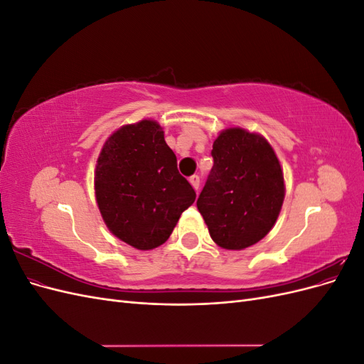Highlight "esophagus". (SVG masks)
I'll return each mask as SVG.
<instances>
[{
    "instance_id": "obj_1",
    "label": "esophagus",
    "mask_w": 364,
    "mask_h": 364,
    "mask_svg": "<svg viewBox=\"0 0 364 364\" xmlns=\"http://www.w3.org/2000/svg\"><path fill=\"white\" fill-rule=\"evenodd\" d=\"M190 183L193 185V188L196 190V191H199V186H200V178L197 174H193L191 178H190Z\"/></svg>"
}]
</instances>
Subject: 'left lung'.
I'll use <instances>...</instances> for the list:
<instances>
[{
	"mask_svg": "<svg viewBox=\"0 0 364 364\" xmlns=\"http://www.w3.org/2000/svg\"><path fill=\"white\" fill-rule=\"evenodd\" d=\"M214 165L197 199L209 235L220 247L240 250L269 234L284 202V174L269 142L234 127L211 150Z\"/></svg>",
	"mask_w": 364,
	"mask_h": 364,
	"instance_id": "1",
	"label": "left lung"
}]
</instances>
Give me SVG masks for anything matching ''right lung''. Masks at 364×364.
<instances>
[{"mask_svg":"<svg viewBox=\"0 0 364 364\" xmlns=\"http://www.w3.org/2000/svg\"><path fill=\"white\" fill-rule=\"evenodd\" d=\"M95 196L109 230L139 250L168 240L196 191L150 119L118 129L106 141L95 168Z\"/></svg>","mask_w":364,"mask_h":364,"instance_id":"obj_1","label":"right lung"}]
</instances>
